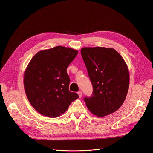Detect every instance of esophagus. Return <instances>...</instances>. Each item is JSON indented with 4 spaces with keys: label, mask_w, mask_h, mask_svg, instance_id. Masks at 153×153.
<instances>
[{
    "label": "esophagus",
    "mask_w": 153,
    "mask_h": 153,
    "mask_svg": "<svg viewBox=\"0 0 153 153\" xmlns=\"http://www.w3.org/2000/svg\"><path fill=\"white\" fill-rule=\"evenodd\" d=\"M77 94H78V95H79V97L80 98L82 97V92L81 91H79L78 93H77Z\"/></svg>",
    "instance_id": "34e87169"
}]
</instances>
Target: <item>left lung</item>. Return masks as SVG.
I'll return each mask as SVG.
<instances>
[{"mask_svg": "<svg viewBox=\"0 0 153 153\" xmlns=\"http://www.w3.org/2000/svg\"><path fill=\"white\" fill-rule=\"evenodd\" d=\"M81 53L93 87L91 97L84 99L88 110L99 117L116 111L125 101L129 87L125 60L112 48L84 47Z\"/></svg>", "mask_w": 153, "mask_h": 153, "instance_id": "8db88e82", "label": "left lung"}]
</instances>
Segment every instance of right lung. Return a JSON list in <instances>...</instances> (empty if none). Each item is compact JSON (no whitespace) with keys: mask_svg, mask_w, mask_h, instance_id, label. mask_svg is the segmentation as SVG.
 <instances>
[{"mask_svg":"<svg viewBox=\"0 0 153 153\" xmlns=\"http://www.w3.org/2000/svg\"><path fill=\"white\" fill-rule=\"evenodd\" d=\"M78 53L77 50L57 46L34 55L24 74L28 101L39 114L56 118L64 114L79 98L69 91L67 68Z\"/></svg>","mask_w":153,"mask_h":153,"instance_id":"right-lung-1","label":"right lung"}]
</instances>
